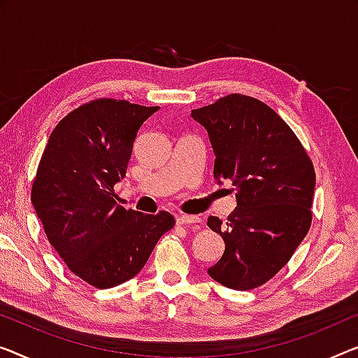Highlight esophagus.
I'll return each mask as SVG.
<instances>
[{"label": "esophagus", "mask_w": 358, "mask_h": 358, "mask_svg": "<svg viewBox=\"0 0 358 358\" xmlns=\"http://www.w3.org/2000/svg\"><path fill=\"white\" fill-rule=\"evenodd\" d=\"M177 223L178 225H193V223H201V218L197 215H185V213H180V215H177Z\"/></svg>", "instance_id": "34e87169"}]
</instances>
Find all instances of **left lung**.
I'll return each instance as SVG.
<instances>
[{"mask_svg": "<svg viewBox=\"0 0 358 358\" xmlns=\"http://www.w3.org/2000/svg\"><path fill=\"white\" fill-rule=\"evenodd\" d=\"M215 154L213 178L233 181L238 207L207 227L225 241L210 278L238 291L262 286L278 273L312 223L315 170L308 154L276 112L246 94L223 96L194 109Z\"/></svg>", "mask_w": 358, "mask_h": 358, "instance_id": "obj_1", "label": "left lung"}]
</instances>
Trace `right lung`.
<instances>
[{
	"label": "right lung",
	"mask_w": 358,
	"mask_h": 358,
	"mask_svg": "<svg viewBox=\"0 0 358 358\" xmlns=\"http://www.w3.org/2000/svg\"><path fill=\"white\" fill-rule=\"evenodd\" d=\"M157 109L110 98L80 106L52 130L31 185L48 241L72 273L99 289L133 278L175 225L165 210L117 206L114 193L138 130Z\"/></svg>",
	"instance_id": "obj_1"
}]
</instances>
